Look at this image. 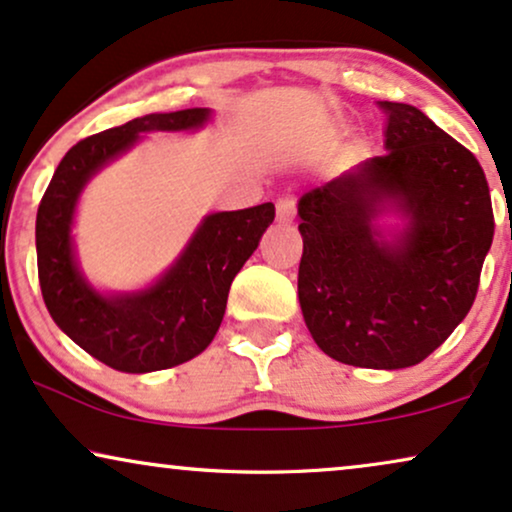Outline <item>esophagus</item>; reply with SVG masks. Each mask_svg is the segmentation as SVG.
<instances>
[{
	"label": "esophagus",
	"mask_w": 512,
	"mask_h": 512,
	"mask_svg": "<svg viewBox=\"0 0 512 512\" xmlns=\"http://www.w3.org/2000/svg\"><path fill=\"white\" fill-rule=\"evenodd\" d=\"M293 217H295V198L293 196L278 198V203H276V219H278V222L286 224Z\"/></svg>",
	"instance_id": "1"
}]
</instances>
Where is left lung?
I'll return each mask as SVG.
<instances>
[{"label": "left lung", "instance_id": "left-lung-1", "mask_svg": "<svg viewBox=\"0 0 512 512\" xmlns=\"http://www.w3.org/2000/svg\"><path fill=\"white\" fill-rule=\"evenodd\" d=\"M385 153L297 203V297L321 352L349 366H416L475 302L494 238L489 184L468 148L409 103L380 101ZM394 211L401 230L377 219Z\"/></svg>", "mask_w": 512, "mask_h": 512}]
</instances>
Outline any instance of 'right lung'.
<instances>
[{
	"mask_svg": "<svg viewBox=\"0 0 512 512\" xmlns=\"http://www.w3.org/2000/svg\"><path fill=\"white\" fill-rule=\"evenodd\" d=\"M210 118V108L151 113L82 139L63 155L42 196L35 243L44 304L75 345L115 371H163L198 357L219 331L231 281L274 222V203L212 212L172 267L144 290L99 293L84 278L73 222L87 181L127 153L141 134L193 132Z\"/></svg>",
	"mask_w": 512,
	"mask_h": 512,
	"instance_id": "obj_1",
	"label": "right lung"
}]
</instances>
